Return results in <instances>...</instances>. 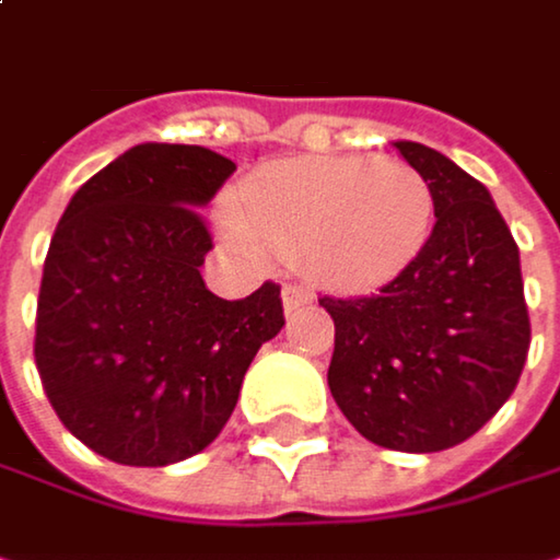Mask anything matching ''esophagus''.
Returning <instances> with one entry per match:
<instances>
[{"label":"esophagus","mask_w":560,"mask_h":560,"mask_svg":"<svg viewBox=\"0 0 560 560\" xmlns=\"http://www.w3.org/2000/svg\"><path fill=\"white\" fill-rule=\"evenodd\" d=\"M314 291L311 288H304V284H284L281 288V304H284V311L291 314V311H298V307H304V304H314Z\"/></svg>","instance_id":"1"}]
</instances>
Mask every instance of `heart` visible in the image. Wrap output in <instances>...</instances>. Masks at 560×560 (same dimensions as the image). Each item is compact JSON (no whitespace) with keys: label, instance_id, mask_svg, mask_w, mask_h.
I'll use <instances>...</instances> for the list:
<instances>
[{"label":"heart","instance_id":"heart-1","mask_svg":"<svg viewBox=\"0 0 560 560\" xmlns=\"http://www.w3.org/2000/svg\"><path fill=\"white\" fill-rule=\"evenodd\" d=\"M434 226L428 180L398 159H291L249 174L220 213L223 240L253 259L304 256L314 276L373 291L395 281Z\"/></svg>","mask_w":560,"mask_h":560}]
</instances>
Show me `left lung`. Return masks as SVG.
Masks as SVG:
<instances>
[{
  "mask_svg": "<svg viewBox=\"0 0 560 560\" xmlns=\"http://www.w3.org/2000/svg\"><path fill=\"white\" fill-rule=\"evenodd\" d=\"M434 194L421 256L373 298H320L334 317L327 386L373 444L431 454L477 434L528 357L518 246L490 190L447 155L392 142Z\"/></svg>",
  "mask_w": 560,
  "mask_h": 560,
  "instance_id": "left-lung-1",
  "label": "left lung"
}]
</instances>
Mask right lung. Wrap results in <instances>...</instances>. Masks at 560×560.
Listing matches in <instances>:
<instances>
[{
	"label": "right lung",
	"instance_id": "1",
	"mask_svg": "<svg viewBox=\"0 0 560 560\" xmlns=\"http://www.w3.org/2000/svg\"><path fill=\"white\" fill-rule=\"evenodd\" d=\"M236 165L145 142L67 203L45 259L35 363L63 428L106 460L168 467L213 444L243 376L284 327L281 288L217 298L200 207Z\"/></svg>",
	"mask_w": 560,
	"mask_h": 560
}]
</instances>
